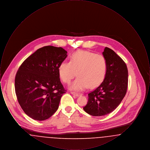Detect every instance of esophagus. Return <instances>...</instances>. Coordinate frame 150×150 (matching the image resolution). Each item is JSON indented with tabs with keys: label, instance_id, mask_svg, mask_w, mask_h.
I'll list each match as a JSON object with an SVG mask.
<instances>
[{
	"label": "esophagus",
	"instance_id": "1",
	"mask_svg": "<svg viewBox=\"0 0 150 150\" xmlns=\"http://www.w3.org/2000/svg\"><path fill=\"white\" fill-rule=\"evenodd\" d=\"M72 94H73V95H74V96H76V97H79V96H80V95H81V94L80 93H78V92H71Z\"/></svg>",
	"mask_w": 150,
	"mask_h": 150
}]
</instances>
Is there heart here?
Returning a JSON list of instances; mask_svg holds the SVG:
<instances>
[{"mask_svg": "<svg viewBox=\"0 0 150 150\" xmlns=\"http://www.w3.org/2000/svg\"><path fill=\"white\" fill-rule=\"evenodd\" d=\"M107 71V61L103 55L86 50H78L70 56L69 62H62L58 67V75L66 84H69L76 75L78 77L70 89L81 91L88 86L96 88L104 81Z\"/></svg>", "mask_w": 150, "mask_h": 150, "instance_id": "heart-1", "label": "heart"}]
</instances>
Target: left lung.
<instances>
[{"label":"left lung","instance_id":"1","mask_svg":"<svg viewBox=\"0 0 150 150\" xmlns=\"http://www.w3.org/2000/svg\"><path fill=\"white\" fill-rule=\"evenodd\" d=\"M107 63L104 81L88 94L84 110L94 116H101L112 112L125 97L128 83L127 64L113 50L106 47L103 52Z\"/></svg>","mask_w":150,"mask_h":150}]
</instances>
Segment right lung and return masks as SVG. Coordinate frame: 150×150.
Wrapping results in <instances>:
<instances>
[{
	"instance_id": "right-lung-1",
	"label": "right lung",
	"mask_w": 150,
	"mask_h": 150,
	"mask_svg": "<svg viewBox=\"0 0 150 150\" xmlns=\"http://www.w3.org/2000/svg\"><path fill=\"white\" fill-rule=\"evenodd\" d=\"M67 53L61 47L45 46L20 66L15 76V92L22 109L31 118L42 121L57 111L66 91L60 81L58 67Z\"/></svg>"
}]
</instances>
